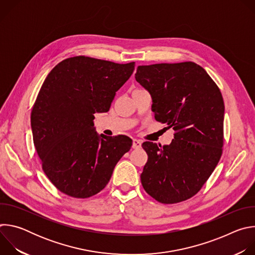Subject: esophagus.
<instances>
[{
  "instance_id": "34e87169",
  "label": "esophagus",
  "mask_w": 255,
  "mask_h": 255,
  "mask_svg": "<svg viewBox=\"0 0 255 255\" xmlns=\"http://www.w3.org/2000/svg\"><path fill=\"white\" fill-rule=\"evenodd\" d=\"M141 144H142V142H141L140 140H138V139H133L132 147H133L134 149H138V148L141 147Z\"/></svg>"
}]
</instances>
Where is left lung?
<instances>
[{
	"label": "left lung",
	"instance_id": "8db88e82",
	"mask_svg": "<svg viewBox=\"0 0 255 255\" xmlns=\"http://www.w3.org/2000/svg\"><path fill=\"white\" fill-rule=\"evenodd\" d=\"M135 79L150 94L155 119L175 131L169 145L142 144L148 159L141 184L160 203L186 201L201 190L222 154L221 92L192 61L139 65Z\"/></svg>",
	"mask_w": 255,
	"mask_h": 255
}]
</instances>
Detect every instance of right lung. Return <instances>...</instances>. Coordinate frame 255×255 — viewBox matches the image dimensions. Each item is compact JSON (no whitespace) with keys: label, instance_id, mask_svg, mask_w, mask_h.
Masks as SVG:
<instances>
[{"label":"right lung","instance_id":"add662e5","mask_svg":"<svg viewBox=\"0 0 255 255\" xmlns=\"http://www.w3.org/2000/svg\"><path fill=\"white\" fill-rule=\"evenodd\" d=\"M134 67L135 62L76 56L46 77L31 113L33 141L45 174L63 194L80 199L98 194L130 150L127 136L99 135L94 114L110 110Z\"/></svg>","mask_w":255,"mask_h":255}]
</instances>
